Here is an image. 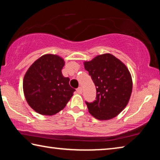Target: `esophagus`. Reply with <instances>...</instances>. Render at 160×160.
Wrapping results in <instances>:
<instances>
[{"mask_svg": "<svg viewBox=\"0 0 160 160\" xmlns=\"http://www.w3.org/2000/svg\"><path fill=\"white\" fill-rule=\"evenodd\" d=\"M77 92L78 93V94H82V88H78V89H77Z\"/></svg>", "mask_w": 160, "mask_h": 160, "instance_id": "esophagus-1", "label": "esophagus"}]
</instances>
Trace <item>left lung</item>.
<instances>
[{"label":"left lung","instance_id":"obj_1","mask_svg":"<svg viewBox=\"0 0 160 160\" xmlns=\"http://www.w3.org/2000/svg\"><path fill=\"white\" fill-rule=\"evenodd\" d=\"M97 89L96 100L86 102L88 112L98 120H109L125 109L131 98L132 80L129 70L111 53L84 62Z\"/></svg>","mask_w":160,"mask_h":160}]
</instances>
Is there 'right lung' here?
<instances>
[{"label": "right lung", "mask_w": 160, "mask_h": 160, "mask_svg": "<svg viewBox=\"0 0 160 160\" xmlns=\"http://www.w3.org/2000/svg\"><path fill=\"white\" fill-rule=\"evenodd\" d=\"M63 58L44 54L32 63L23 78V92L32 109L44 116H53L64 109L73 95L75 89L69 85V78L61 70Z\"/></svg>", "instance_id": "add662e5"}]
</instances>
